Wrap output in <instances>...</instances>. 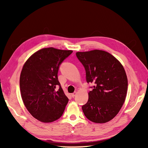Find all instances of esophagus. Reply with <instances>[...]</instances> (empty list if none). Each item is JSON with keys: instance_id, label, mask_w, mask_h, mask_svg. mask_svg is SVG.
<instances>
[{"instance_id": "obj_1", "label": "esophagus", "mask_w": 148, "mask_h": 148, "mask_svg": "<svg viewBox=\"0 0 148 148\" xmlns=\"http://www.w3.org/2000/svg\"><path fill=\"white\" fill-rule=\"evenodd\" d=\"M76 95H77V92H73V93H72V94H71V95H72V97H74L75 96H76Z\"/></svg>"}]
</instances>
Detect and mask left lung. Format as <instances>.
Here are the masks:
<instances>
[{
    "mask_svg": "<svg viewBox=\"0 0 148 148\" xmlns=\"http://www.w3.org/2000/svg\"><path fill=\"white\" fill-rule=\"evenodd\" d=\"M76 56L86 69L87 82L95 84L82 106L84 114L96 123L108 122L119 113L126 99L128 80L123 66L102 50L78 51Z\"/></svg>",
    "mask_w": 148,
    "mask_h": 148,
    "instance_id": "1",
    "label": "left lung"
}]
</instances>
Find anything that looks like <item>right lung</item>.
<instances>
[{
    "mask_svg": "<svg viewBox=\"0 0 148 148\" xmlns=\"http://www.w3.org/2000/svg\"><path fill=\"white\" fill-rule=\"evenodd\" d=\"M72 50L47 47L35 52L26 62L20 74L21 98L29 112L43 123H51L63 114L69 99L57 77L59 65ZM57 86L58 91H55Z\"/></svg>",
    "mask_w": 148,
    "mask_h": 148,
    "instance_id": "1",
    "label": "right lung"
}]
</instances>
